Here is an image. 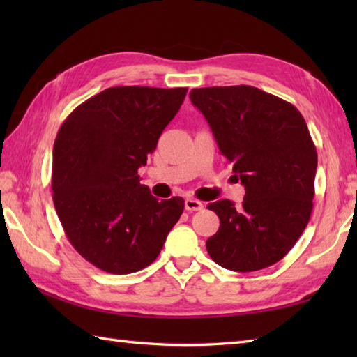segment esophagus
<instances>
[{
	"instance_id": "34e87169",
	"label": "esophagus",
	"mask_w": 357,
	"mask_h": 357,
	"mask_svg": "<svg viewBox=\"0 0 357 357\" xmlns=\"http://www.w3.org/2000/svg\"><path fill=\"white\" fill-rule=\"evenodd\" d=\"M184 204H185V210H188V211H198V210L204 208V204L195 198H187Z\"/></svg>"
}]
</instances>
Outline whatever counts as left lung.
I'll return each instance as SVG.
<instances>
[{
  "instance_id": "left-lung-1",
  "label": "left lung",
  "mask_w": 357,
  "mask_h": 357,
  "mask_svg": "<svg viewBox=\"0 0 357 357\" xmlns=\"http://www.w3.org/2000/svg\"><path fill=\"white\" fill-rule=\"evenodd\" d=\"M218 147L245 187L241 206L208 204L219 230L206 242L211 259L233 271H256L290 252L310 221L317 153L293 104L252 86L193 89Z\"/></svg>"
}]
</instances>
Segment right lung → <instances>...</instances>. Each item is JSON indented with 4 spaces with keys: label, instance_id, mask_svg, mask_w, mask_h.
<instances>
[{
    "label": "right lung",
    "instance_id": "1",
    "mask_svg": "<svg viewBox=\"0 0 357 357\" xmlns=\"http://www.w3.org/2000/svg\"><path fill=\"white\" fill-rule=\"evenodd\" d=\"M185 87L119 86L78 105L53 144V204L67 239L96 268L128 275L153 262L184 210L139 183Z\"/></svg>",
    "mask_w": 357,
    "mask_h": 357
}]
</instances>
